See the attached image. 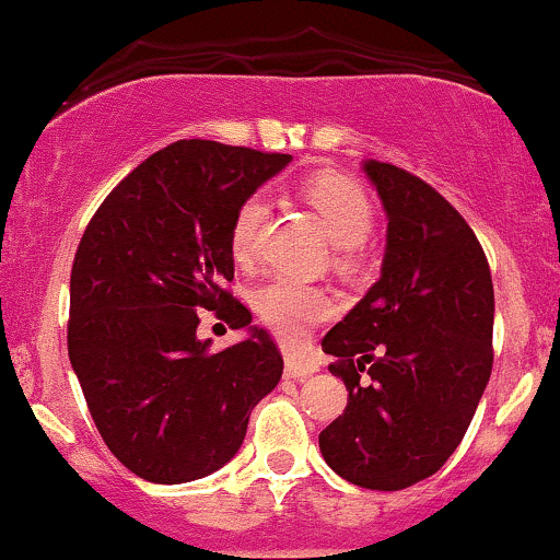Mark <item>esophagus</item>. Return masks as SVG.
Masks as SVG:
<instances>
[{"label":"esophagus","instance_id":"esophagus-1","mask_svg":"<svg viewBox=\"0 0 560 560\" xmlns=\"http://www.w3.org/2000/svg\"><path fill=\"white\" fill-rule=\"evenodd\" d=\"M319 370V364L314 359L304 357V353H285V374L288 377H308Z\"/></svg>","mask_w":560,"mask_h":560}]
</instances>
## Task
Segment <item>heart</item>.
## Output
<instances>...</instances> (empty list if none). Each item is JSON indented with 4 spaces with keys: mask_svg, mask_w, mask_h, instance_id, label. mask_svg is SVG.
Masks as SVG:
<instances>
[{
    "mask_svg": "<svg viewBox=\"0 0 560 560\" xmlns=\"http://www.w3.org/2000/svg\"><path fill=\"white\" fill-rule=\"evenodd\" d=\"M301 194L312 203L327 238L335 246L351 252V248H359L361 243L370 238L374 225V207L366 190L359 183H353L351 177L319 173L308 177ZM265 217L267 196L261 190H254L235 209L233 222H230V252H233L235 261H241V265H246L254 256L256 235H259ZM256 308H259L261 319L280 338L301 340L308 332V327L330 317L332 299L322 288L278 278L267 282L265 288H259Z\"/></svg>",
    "mask_w": 560,
    "mask_h": 560,
    "instance_id": "obj_1",
    "label": "heart"
}]
</instances>
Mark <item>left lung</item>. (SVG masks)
Wrapping results in <instances>:
<instances>
[{"label":"left lung","instance_id":"obj_1","mask_svg":"<svg viewBox=\"0 0 560 560\" xmlns=\"http://www.w3.org/2000/svg\"><path fill=\"white\" fill-rule=\"evenodd\" d=\"M387 214L383 275L322 340L346 411L327 466L366 490L432 477L469 430L492 372L495 293L475 230L422 177L364 162Z\"/></svg>","mask_w":560,"mask_h":560}]
</instances>
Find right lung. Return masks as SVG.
<instances>
[{"label": "right lung", "instance_id": "1", "mask_svg": "<svg viewBox=\"0 0 560 560\" xmlns=\"http://www.w3.org/2000/svg\"><path fill=\"white\" fill-rule=\"evenodd\" d=\"M291 154L175 141L122 177L91 217L70 272L68 353L91 417L122 466L180 485L225 466L248 417L280 383L267 330L214 354L195 335L207 307L234 329L230 222Z\"/></svg>", "mask_w": 560, "mask_h": 560}]
</instances>
